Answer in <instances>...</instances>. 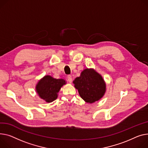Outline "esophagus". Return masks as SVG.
I'll use <instances>...</instances> for the list:
<instances>
[{
  "mask_svg": "<svg viewBox=\"0 0 148 148\" xmlns=\"http://www.w3.org/2000/svg\"><path fill=\"white\" fill-rule=\"evenodd\" d=\"M67 80L69 83H71L72 82V77L70 75H68L67 76Z\"/></svg>",
  "mask_w": 148,
  "mask_h": 148,
  "instance_id": "obj_1",
  "label": "esophagus"
}]
</instances>
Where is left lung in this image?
Returning <instances> with one entry per match:
<instances>
[{"instance_id":"left-lung-1","label":"left lung","mask_w":148,"mask_h":148,"mask_svg":"<svg viewBox=\"0 0 148 148\" xmlns=\"http://www.w3.org/2000/svg\"><path fill=\"white\" fill-rule=\"evenodd\" d=\"M73 83L81 97L87 103H92L99 100L105 92L103 79L93 69H85Z\"/></svg>"}]
</instances>
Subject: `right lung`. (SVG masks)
Instances as JSON below:
<instances>
[{
    "label": "right lung",
    "instance_id": "add662e5",
    "mask_svg": "<svg viewBox=\"0 0 148 148\" xmlns=\"http://www.w3.org/2000/svg\"><path fill=\"white\" fill-rule=\"evenodd\" d=\"M65 84L64 79H56L51 75H46L38 82L36 91L42 99L47 102H52L56 99L57 93Z\"/></svg>",
    "mask_w": 148,
    "mask_h": 148
}]
</instances>
